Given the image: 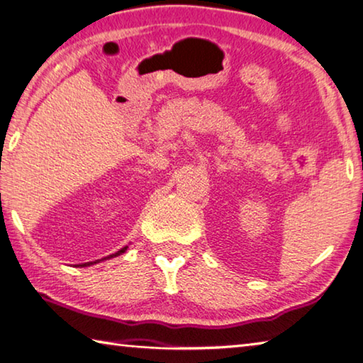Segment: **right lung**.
Masks as SVG:
<instances>
[{"label":"right lung","mask_w":363,"mask_h":363,"mask_svg":"<svg viewBox=\"0 0 363 363\" xmlns=\"http://www.w3.org/2000/svg\"><path fill=\"white\" fill-rule=\"evenodd\" d=\"M125 250H128V247H123V249L118 250L116 254H113V255H109V257H118V255H121V254H124ZM109 257H106V258H109ZM96 262H99V260H96ZM96 262H87V263H84V264H79V267H89V264H94V263H96Z\"/></svg>","instance_id":"add662e5"}]
</instances>
